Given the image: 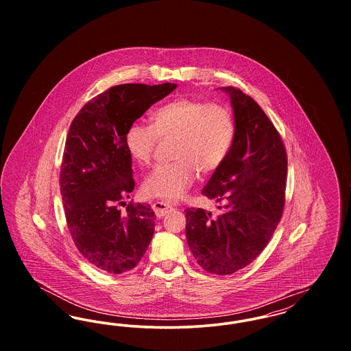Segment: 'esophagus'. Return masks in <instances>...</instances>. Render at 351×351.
Returning a JSON list of instances; mask_svg holds the SVG:
<instances>
[{
	"label": "esophagus",
	"mask_w": 351,
	"mask_h": 351,
	"mask_svg": "<svg viewBox=\"0 0 351 351\" xmlns=\"http://www.w3.org/2000/svg\"><path fill=\"white\" fill-rule=\"evenodd\" d=\"M152 209H154V212H155L156 217L159 218L166 216V215L171 213V212L173 210V208H172L169 204L162 202V201H156V202H154V204H152Z\"/></svg>",
	"instance_id": "34e87169"
}]
</instances>
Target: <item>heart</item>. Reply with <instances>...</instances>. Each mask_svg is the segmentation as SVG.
I'll return each mask as SVG.
<instances>
[{
    "label": "heart",
    "instance_id": "b5f03b06",
    "mask_svg": "<svg viewBox=\"0 0 351 351\" xmlns=\"http://www.w3.org/2000/svg\"><path fill=\"white\" fill-rule=\"evenodd\" d=\"M151 125L132 123L125 133V147L138 165H149L159 141L171 142L172 162L158 165L143 182L147 196L179 200L196 178L217 171L225 162L235 136L232 110L223 104L175 99L151 113Z\"/></svg>",
    "mask_w": 351,
    "mask_h": 351
}]
</instances>
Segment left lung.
Instances as JSON below:
<instances>
[{
  "instance_id": "obj_1",
  "label": "left lung",
  "mask_w": 351,
  "mask_h": 351,
  "mask_svg": "<svg viewBox=\"0 0 351 351\" xmlns=\"http://www.w3.org/2000/svg\"><path fill=\"white\" fill-rule=\"evenodd\" d=\"M221 90L232 101L235 136L225 162L202 189L217 202L219 215L186 209L185 235L201 267L232 275L265 250L280 222L287 152L280 134L250 96L234 86Z\"/></svg>"
}]
</instances>
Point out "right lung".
<instances>
[{"label":"right lung","instance_id":"obj_1","mask_svg":"<svg viewBox=\"0 0 351 351\" xmlns=\"http://www.w3.org/2000/svg\"><path fill=\"white\" fill-rule=\"evenodd\" d=\"M176 84H121L88 101L73 118L60 168L68 229L84 258L109 274L135 267L150 245L155 213L149 204L119 205L133 192L128 128Z\"/></svg>","mask_w":351,"mask_h":351}]
</instances>
